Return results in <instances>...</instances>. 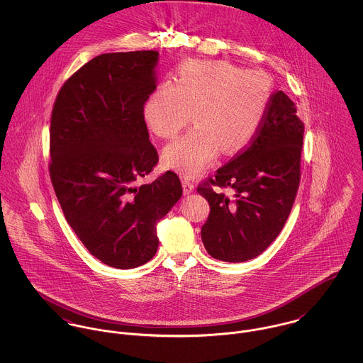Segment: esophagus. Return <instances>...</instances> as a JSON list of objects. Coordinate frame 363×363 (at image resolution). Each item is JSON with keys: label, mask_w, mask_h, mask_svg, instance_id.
Instances as JSON below:
<instances>
[{"label": "esophagus", "mask_w": 363, "mask_h": 363, "mask_svg": "<svg viewBox=\"0 0 363 363\" xmlns=\"http://www.w3.org/2000/svg\"><path fill=\"white\" fill-rule=\"evenodd\" d=\"M183 191H184V194H190L194 191V184L187 179L183 180Z\"/></svg>", "instance_id": "esophagus-1"}]
</instances>
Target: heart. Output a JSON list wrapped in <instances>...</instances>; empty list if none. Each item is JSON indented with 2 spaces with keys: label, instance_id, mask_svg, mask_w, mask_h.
Instances as JSON below:
<instances>
[{
  "label": "heart",
  "instance_id": "1",
  "mask_svg": "<svg viewBox=\"0 0 363 363\" xmlns=\"http://www.w3.org/2000/svg\"><path fill=\"white\" fill-rule=\"evenodd\" d=\"M274 92L271 77L226 61H189L174 85L163 82L150 95L144 116L163 140L176 138L191 121L196 128L163 151V163L189 177L208 169L219 151L236 154L257 135Z\"/></svg>",
  "mask_w": 363,
  "mask_h": 363
}]
</instances>
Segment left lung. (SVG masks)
I'll return each mask as SVG.
<instances>
[{"label":"left lung","instance_id":"obj_1","mask_svg":"<svg viewBox=\"0 0 363 363\" xmlns=\"http://www.w3.org/2000/svg\"><path fill=\"white\" fill-rule=\"evenodd\" d=\"M296 111L282 91L275 92L253 141L199 184L209 204L201 239L211 257L255 259L282 230L301 183L305 124ZM219 188H232L234 197Z\"/></svg>","mask_w":363,"mask_h":363}]
</instances>
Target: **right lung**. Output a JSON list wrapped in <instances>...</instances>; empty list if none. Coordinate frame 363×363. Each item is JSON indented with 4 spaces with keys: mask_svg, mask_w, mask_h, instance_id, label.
Returning a JSON list of instances; mask_svg holds the SVG:
<instances>
[{
    "mask_svg": "<svg viewBox=\"0 0 363 363\" xmlns=\"http://www.w3.org/2000/svg\"><path fill=\"white\" fill-rule=\"evenodd\" d=\"M157 55L101 54L64 82L52 106L49 172L57 200L88 252L120 269L155 256L156 223L183 193L172 170L135 186L159 160L144 118Z\"/></svg>",
    "mask_w": 363,
    "mask_h": 363,
    "instance_id": "obj_1",
    "label": "right lung"
}]
</instances>
